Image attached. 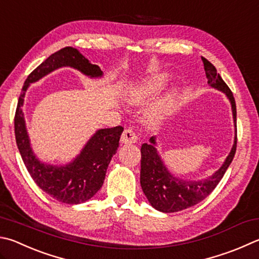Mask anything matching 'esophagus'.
Returning a JSON list of instances; mask_svg holds the SVG:
<instances>
[{
	"label": "esophagus",
	"instance_id": "obj_1",
	"mask_svg": "<svg viewBox=\"0 0 259 259\" xmlns=\"http://www.w3.org/2000/svg\"><path fill=\"white\" fill-rule=\"evenodd\" d=\"M137 140L138 136L131 128L125 129L121 136V142L123 144H135L137 143Z\"/></svg>",
	"mask_w": 259,
	"mask_h": 259
}]
</instances>
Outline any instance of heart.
I'll return each instance as SVG.
<instances>
[{
  "label": "heart",
  "instance_id": "heart-1",
  "mask_svg": "<svg viewBox=\"0 0 259 259\" xmlns=\"http://www.w3.org/2000/svg\"><path fill=\"white\" fill-rule=\"evenodd\" d=\"M167 80L168 73L166 72H159L147 79H144V80L140 82L137 87H135L134 91L131 92V100L136 103H143L149 100V98H152L161 91L164 87V84L167 82ZM177 97L178 89L173 88L157 102L156 106H155V112H156L157 117L165 116L171 113L173 106L176 104Z\"/></svg>",
  "mask_w": 259,
  "mask_h": 259
}]
</instances>
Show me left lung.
<instances>
[{
    "label": "left lung",
    "instance_id": "1",
    "mask_svg": "<svg viewBox=\"0 0 259 259\" xmlns=\"http://www.w3.org/2000/svg\"><path fill=\"white\" fill-rule=\"evenodd\" d=\"M204 63L206 77L208 79V84L218 91L223 92L231 103L233 122L236 126V137L234 144L228 157L225 158L218 171L213 176L197 181H188L175 177L164 165L161 156L155 148V137L149 139L150 144H143L142 149V163H140V185L145 196L147 197L150 205L155 209L163 213H175L204 200L223 178L225 171L234 157L237 149V107L233 94L230 91L228 84L223 81L220 73H218L213 64L205 58H201Z\"/></svg>",
    "mask_w": 259,
    "mask_h": 259
}]
</instances>
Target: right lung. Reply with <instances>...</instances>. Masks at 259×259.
<instances>
[{"instance_id": "obj_1", "label": "right lung", "mask_w": 259, "mask_h": 259, "mask_svg": "<svg viewBox=\"0 0 259 259\" xmlns=\"http://www.w3.org/2000/svg\"><path fill=\"white\" fill-rule=\"evenodd\" d=\"M62 67H71L91 78H100L103 71L92 64L77 49L64 48L50 55L32 71L23 83L15 115V134L19 152L32 180L41 190L64 204H81L101 189L107 166L119 147L121 125L100 129L94 134L80 154L65 165H51L40 162L30 147L22 106L29 84Z\"/></svg>"}]
</instances>
